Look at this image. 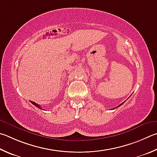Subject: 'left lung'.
<instances>
[{"label": "left lung", "mask_w": 157, "mask_h": 157, "mask_svg": "<svg viewBox=\"0 0 157 157\" xmlns=\"http://www.w3.org/2000/svg\"><path fill=\"white\" fill-rule=\"evenodd\" d=\"M124 102H125V101H124V102H122V103H121V104L120 105H119V106H118L117 107H119V106H121V105H122V104H123L124 103ZM114 109H115V108H114Z\"/></svg>", "instance_id": "1"}]
</instances>
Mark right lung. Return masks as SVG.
Masks as SVG:
<instances>
[{"mask_svg": "<svg viewBox=\"0 0 157 157\" xmlns=\"http://www.w3.org/2000/svg\"><path fill=\"white\" fill-rule=\"evenodd\" d=\"M30 102H31V104H33L34 105V106H36V107H38V108H40V109H41V106H40V105H38V104H36V102H34V101H30Z\"/></svg>", "mask_w": 157, "mask_h": 157, "instance_id": "obj_1", "label": "right lung"}]
</instances>
